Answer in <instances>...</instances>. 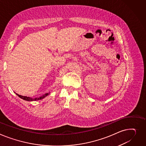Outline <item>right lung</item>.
<instances>
[{
  "label": "right lung",
  "mask_w": 146,
  "mask_h": 146,
  "mask_svg": "<svg viewBox=\"0 0 146 146\" xmlns=\"http://www.w3.org/2000/svg\"><path fill=\"white\" fill-rule=\"evenodd\" d=\"M17 96H18L19 98H21L23 100H26V101H29V102H32V101H36V100H41V99H43V98H44L45 97H46L47 96H48V94H50V92L49 93H46L44 94H43V96L39 97V98H30V97H27V96H21V95H19L17 93H16Z\"/></svg>",
  "instance_id": "add662e5"
}]
</instances>
